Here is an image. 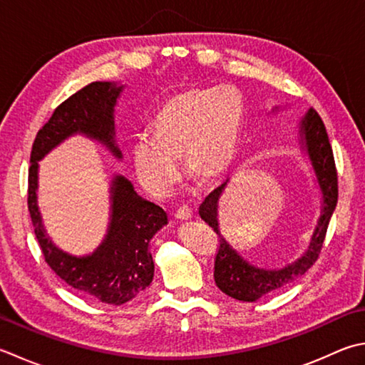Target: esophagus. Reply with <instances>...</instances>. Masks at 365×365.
Masks as SVG:
<instances>
[{
  "label": "esophagus",
  "instance_id": "obj_1",
  "mask_svg": "<svg viewBox=\"0 0 365 365\" xmlns=\"http://www.w3.org/2000/svg\"><path fill=\"white\" fill-rule=\"evenodd\" d=\"M175 218L178 221H188L191 218V210L188 207H180V209H177L175 212Z\"/></svg>",
  "mask_w": 365,
  "mask_h": 365
}]
</instances>
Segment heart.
Returning a JSON list of instances; mask_svg holds the SVG:
<instances>
[{
    "mask_svg": "<svg viewBox=\"0 0 365 365\" xmlns=\"http://www.w3.org/2000/svg\"><path fill=\"white\" fill-rule=\"evenodd\" d=\"M244 104L232 87L187 88L164 103L152 121V135L131 145L135 177L153 196H164L178 177V160L204 183L217 182L237 152Z\"/></svg>",
    "mask_w": 365,
    "mask_h": 365,
    "instance_id": "b5f03b06",
    "label": "heart"
}]
</instances>
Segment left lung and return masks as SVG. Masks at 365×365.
<instances>
[{"label": "left lung", "instance_id": "left-lung-1", "mask_svg": "<svg viewBox=\"0 0 365 365\" xmlns=\"http://www.w3.org/2000/svg\"><path fill=\"white\" fill-rule=\"evenodd\" d=\"M299 135H301L299 144H301L304 152L309 155L312 168L315 170L318 187L321 190V199H323L321 217L318 220L315 232L312 235L309 248L301 258L282 269H261L250 264L247 259L242 258L240 253L235 252L230 245V242L221 235L218 227V202L223 196L227 180L223 185H220L217 190H213L199 207V215L218 234L215 270H213L217 287L225 294L237 299V301L255 302L262 296L272 294V292L287 288L288 284L296 282L299 277L304 275L313 266V262L318 259L321 253V248H323L327 226H329L335 205H337L339 185L331 142L327 138L323 120H321L315 109H309V112L301 118Z\"/></svg>", "mask_w": 365, "mask_h": 365}]
</instances>
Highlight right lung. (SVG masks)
<instances>
[{"instance_id":"1","label":"right lung","mask_w":365,"mask_h":365,"mask_svg":"<svg viewBox=\"0 0 365 365\" xmlns=\"http://www.w3.org/2000/svg\"><path fill=\"white\" fill-rule=\"evenodd\" d=\"M121 91L123 85L91 82L63 101L36 134L28 169V210L46 262L71 288L110 305L131 301L152 283L155 264L148 244L168 225L166 212L142 199L128 178L115 175L110 182V223L101 245L87 256L69 255L53 244L42 225L38 161L74 134L101 142L121 160L113 120V107Z\"/></svg>"}]
</instances>
